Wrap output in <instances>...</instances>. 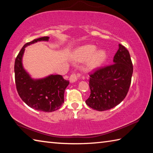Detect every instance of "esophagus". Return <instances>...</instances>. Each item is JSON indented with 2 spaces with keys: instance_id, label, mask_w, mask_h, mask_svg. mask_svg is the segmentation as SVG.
Listing matches in <instances>:
<instances>
[{
  "instance_id": "1",
  "label": "esophagus",
  "mask_w": 153,
  "mask_h": 153,
  "mask_svg": "<svg viewBox=\"0 0 153 153\" xmlns=\"http://www.w3.org/2000/svg\"><path fill=\"white\" fill-rule=\"evenodd\" d=\"M77 78H78V76H77V74H73L71 75L70 77H69V81H70L71 83H74V82L77 81Z\"/></svg>"
}]
</instances>
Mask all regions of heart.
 <instances>
[{"instance_id": "obj_1", "label": "heart", "mask_w": 153, "mask_h": 153, "mask_svg": "<svg viewBox=\"0 0 153 153\" xmlns=\"http://www.w3.org/2000/svg\"><path fill=\"white\" fill-rule=\"evenodd\" d=\"M97 50L94 45H88L82 46L79 49V53L82 60L89 59L88 65L91 69L99 67L107 59V52L103 49Z\"/></svg>"}]
</instances>
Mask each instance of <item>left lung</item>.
Segmentation results:
<instances>
[{"label":"left lung","instance_id":"8db88e82","mask_svg":"<svg viewBox=\"0 0 153 153\" xmlns=\"http://www.w3.org/2000/svg\"><path fill=\"white\" fill-rule=\"evenodd\" d=\"M133 65L129 51L119 45L113 64L96 70L90 75V95L86 100L94 110L111 109L126 98L131 84Z\"/></svg>","mask_w":153,"mask_h":153}]
</instances>
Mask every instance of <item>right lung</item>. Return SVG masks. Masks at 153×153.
Returning a JSON list of instances; mask_svg holds the SVG:
<instances>
[{
	"label": "right lung",
	"mask_w": 153,
	"mask_h": 153,
	"mask_svg": "<svg viewBox=\"0 0 153 153\" xmlns=\"http://www.w3.org/2000/svg\"><path fill=\"white\" fill-rule=\"evenodd\" d=\"M49 37L39 38L23 46L15 61V84L18 94L30 107L44 112H53L64 102L65 90L69 82L61 75H50L41 79H33L25 70L22 58L25 48L40 41H48Z\"/></svg>",
	"instance_id": "add662e5"
}]
</instances>
